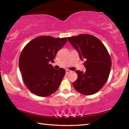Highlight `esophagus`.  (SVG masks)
Segmentation results:
<instances>
[{"label":"esophagus","instance_id":"esophagus-1","mask_svg":"<svg viewBox=\"0 0 129 129\" xmlns=\"http://www.w3.org/2000/svg\"><path fill=\"white\" fill-rule=\"evenodd\" d=\"M72 72V71H70V70H69V69H67L66 70V74H69V73H71Z\"/></svg>","mask_w":129,"mask_h":129}]
</instances>
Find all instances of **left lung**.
<instances>
[{
  "mask_svg": "<svg viewBox=\"0 0 129 129\" xmlns=\"http://www.w3.org/2000/svg\"><path fill=\"white\" fill-rule=\"evenodd\" d=\"M77 50L81 60H84L85 72L76 71L77 79L73 85L78 92L92 95L105 84L110 74L112 60L106 48L99 39L91 35L81 34L68 38Z\"/></svg>",
  "mask_w": 129,
  "mask_h": 129,
  "instance_id": "left-lung-1",
  "label": "left lung"
}]
</instances>
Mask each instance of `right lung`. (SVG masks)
<instances>
[{
	"label": "right lung",
	"mask_w": 129,
	"mask_h": 129,
	"mask_svg": "<svg viewBox=\"0 0 129 129\" xmlns=\"http://www.w3.org/2000/svg\"><path fill=\"white\" fill-rule=\"evenodd\" d=\"M67 38L41 36L29 41L21 52L19 60L24 83L32 93L47 97L57 90L65 75L63 68L54 69L50 62L66 44Z\"/></svg>",
	"instance_id": "add662e5"
}]
</instances>
